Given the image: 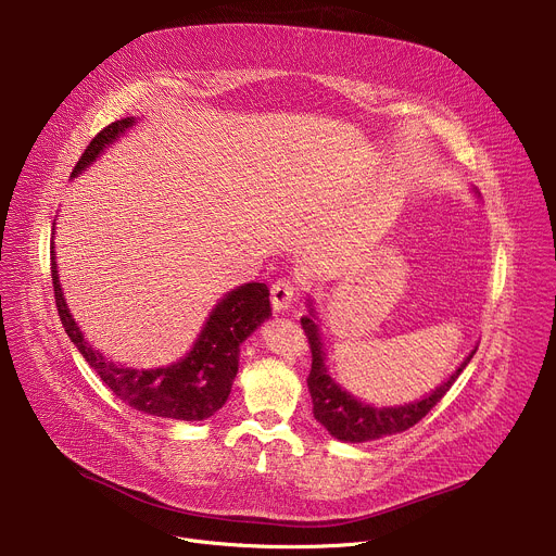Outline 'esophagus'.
<instances>
[{"instance_id": "34e87169", "label": "esophagus", "mask_w": 556, "mask_h": 556, "mask_svg": "<svg viewBox=\"0 0 556 556\" xmlns=\"http://www.w3.org/2000/svg\"><path fill=\"white\" fill-rule=\"evenodd\" d=\"M270 300L275 311H288L290 304L298 300V286L290 279H277L270 288Z\"/></svg>"}]
</instances>
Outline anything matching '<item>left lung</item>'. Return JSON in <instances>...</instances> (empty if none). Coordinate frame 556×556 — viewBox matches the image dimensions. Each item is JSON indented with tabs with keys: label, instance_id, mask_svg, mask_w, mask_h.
I'll list each match as a JSON object with an SVG mask.
<instances>
[{
	"label": "left lung",
	"instance_id": "8db88e82",
	"mask_svg": "<svg viewBox=\"0 0 556 556\" xmlns=\"http://www.w3.org/2000/svg\"><path fill=\"white\" fill-rule=\"evenodd\" d=\"M473 193L480 198L478 189L473 187ZM308 313L302 317V327L311 342L313 365L308 374V392L313 399V415L323 424L331 437L344 442V444H363L371 440H381V437L403 432L413 428L417 421H421L432 407L440 403V399L451 390L455 378L464 371V367L471 363L476 349L473 346L469 356H466L457 369L446 378V381L434 388L432 392L424 394L417 401L403 403V405H374L356 399L352 392H346L336 378L331 376L327 367V354L323 333H319L317 325V311L313 306V298L306 300Z\"/></svg>",
	"mask_w": 556,
	"mask_h": 556
}]
</instances>
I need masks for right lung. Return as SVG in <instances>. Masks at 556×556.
I'll return each mask as SVG.
<instances>
[{"label":"right lung","mask_w":556,"mask_h":556,"mask_svg":"<svg viewBox=\"0 0 556 556\" xmlns=\"http://www.w3.org/2000/svg\"><path fill=\"white\" fill-rule=\"evenodd\" d=\"M137 124V116H126V119L114 122L105 130H101L74 166L72 180L90 168ZM51 279L58 315H61V323L70 340L76 344L87 365H90L101 381L126 405H130L132 410L162 419L202 421L218 413L231 392L233 378H237L241 344L273 315L268 286L258 281L241 283L237 288H231L229 293H225L212 308L193 346L189 349V354L162 367L139 369L105 358L103 352H99L94 344L85 340L78 323L67 306L61 277H58L53 241Z\"/></svg>","instance_id":"add662e5"}]
</instances>
